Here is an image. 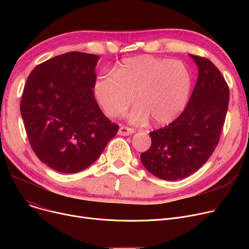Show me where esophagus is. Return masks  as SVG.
Instances as JSON below:
<instances>
[{
    "instance_id": "obj_1",
    "label": "esophagus",
    "mask_w": 249,
    "mask_h": 249,
    "mask_svg": "<svg viewBox=\"0 0 249 249\" xmlns=\"http://www.w3.org/2000/svg\"><path fill=\"white\" fill-rule=\"evenodd\" d=\"M135 132V130L133 128H129L126 126H121L119 131H118V134L122 135V136H128V135H131Z\"/></svg>"
}]
</instances>
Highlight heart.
<instances>
[{
	"label": "heart",
	"mask_w": 249,
	"mask_h": 249,
	"mask_svg": "<svg viewBox=\"0 0 249 249\" xmlns=\"http://www.w3.org/2000/svg\"><path fill=\"white\" fill-rule=\"evenodd\" d=\"M192 74L179 60L140 55L126 58L115 74L98 76L95 96L109 117L125 113L132 102L138 103L129 114L135 124H145L150 117L159 125L173 122L185 110L192 90Z\"/></svg>",
	"instance_id": "b5f03b06"
}]
</instances>
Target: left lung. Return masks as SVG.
I'll use <instances>...</instances> for the list:
<instances>
[{"label":"left lung","instance_id":"obj_1","mask_svg":"<svg viewBox=\"0 0 249 249\" xmlns=\"http://www.w3.org/2000/svg\"><path fill=\"white\" fill-rule=\"evenodd\" d=\"M199 69L190 101L175 121L149 132L151 146L141 153L142 164L166 180L185 178L209 160L220 139L229 103V88L208 58L193 55Z\"/></svg>","mask_w":249,"mask_h":249}]
</instances>
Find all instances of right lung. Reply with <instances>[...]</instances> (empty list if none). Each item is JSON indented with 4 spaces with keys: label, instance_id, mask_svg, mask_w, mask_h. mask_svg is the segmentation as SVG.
Here are the masks:
<instances>
[{
    "label": "right lung",
    "instance_id": "1",
    "mask_svg": "<svg viewBox=\"0 0 249 249\" xmlns=\"http://www.w3.org/2000/svg\"><path fill=\"white\" fill-rule=\"evenodd\" d=\"M99 56L71 51L30 72L20 111L30 146L50 168L74 174L94 163L119 126L94 96Z\"/></svg>",
    "mask_w": 249,
    "mask_h": 249
}]
</instances>
